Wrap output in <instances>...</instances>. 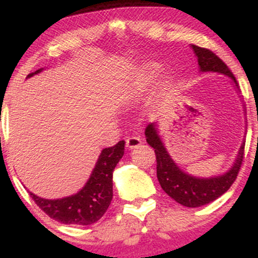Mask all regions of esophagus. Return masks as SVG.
<instances>
[{
    "instance_id": "esophagus-1",
    "label": "esophagus",
    "mask_w": 258,
    "mask_h": 258,
    "mask_svg": "<svg viewBox=\"0 0 258 258\" xmlns=\"http://www.w3.org/2000/svg\"><path fill=\"white\" fill-rule=\"evenodd\" d=\"M142 144V139L137 137V136H131V137H127L126 139V147L128 149H135L138 148Z\"/></svg>"
}]
</instances>
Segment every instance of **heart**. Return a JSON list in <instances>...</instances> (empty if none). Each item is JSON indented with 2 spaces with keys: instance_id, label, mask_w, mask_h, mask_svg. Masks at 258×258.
Returning <instances> with one entry per match:
<instances>
[{
  "instance_id": "obj_1",
  "label": "heart",
  "mask_w": 258,
  "mask_h": 258,
  "mask_svg": "<svg viewBox=\"0 0 258 258\" xmlns=\"http://www.w3.org/2000/svg\"><path fill=\"white\" fill-rule=\"evenodd\" d=\"M159 72V64L156 63H149L147 65H144L139 72L136 74L135 78L132 80V84L127 88L126 93H125V100L126 102H130L135 98L136 96L143 90V87L149 84L152 81L154 76L156 75Z\"/></svg>"
}]
</instances>
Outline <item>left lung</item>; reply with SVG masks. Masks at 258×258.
Listing matches in <instances>:
<instances>
[{
    "instance_id": "1",
    "label": "left lung",
    "mask_w": 258,
    "mask_h": 258,
    "mask_svg": "<svg viewBox=\"0 0 258 258\" xmlns=\"http://www.w3.org/2000/svg\"><path fill=\"white\" fill-rule=\"evenodd\" d=\"M191 48L198 57L200 72L224 74V75L229 76L238 87V82L234 78L233 73L230 72L226 63L218 58L214 52L204 48V47L195 46V44H191ZM146 137L148 144L153 147L154 152H155L156 176H158L160 185L168 197L186 207H199L218 199L232 186L239 171H240L242 161H244L245 142L239 150L238 158L234 162L233 167L227 173L222 174V176L211 177V178H199V177H193L183 172L174 164L159 137L155 123H149L147 126Z\"/></svg>"
}]
</instances>
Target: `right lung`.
I'll use <instances>...</instances> for the list:
<instances>
[{
	"label": "right lung",
	"instance_id": "add662e5",
	"mask_svg": "<svg viewBox=\"0 0 258 258\" xmlns=\"http://www.w3.org/2000/svg\"><path fill=\"white\" fill-rule=\"evenodd\" d=\"M41 72L42 69H38L35 73L29 74L28 78ZM123 150L125 141H120L114 147L103 149L87 183L79 193L72 197L48 200L29 191L30 197L44 214L60 223L78 226L94 223L102 218L110 205L112 199V172L122 158L125 153Z\"/></svg>",
	"mask_w": 258,
	"mask_h": 258
}]
</instances>
